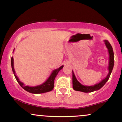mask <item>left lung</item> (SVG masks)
<instances>
[{
    "label": "left lung",
    "mask_w": 122,
    "mask_h": 122,
    "mask_svg": "<svg viewBox=\"0 0 122 122\" xmlns=\"http://www.w3.org/2000/svg\"><path fill=\"white\" fill-rule=\"evenodd\" d=\"M104 43L106 45V46L107 48L109 54V62L108 66V73L107 76L104 78V79L102 80L99 83L96 84L91 85V86H86V85H82L79 81L76 78V76L74 73L73 71H72V83H73V88L74 90L77 91H80L82 92H92L95 91H97L100 89V88L104 86L106 82L110 78L111 73L112 71L114 65V51H113L112 47L111 45L108 41L107 40H104Z\"/></svg>",
    "instance_id": "left-lung-1"
}]
</instances>
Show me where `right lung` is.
<instances>
[{"mask_svg":"<svg viewBox=\"0 0 122 122\" xmlns=\"http://www.w3.org/2000/svg\"><path fill=\"white\" fill-rule=\"evenodd\" d=\"M11 63L12 72H13L15 79H16V81H17L18 83H19V84L20 85L25 91H26L31 93H43L52 91L53 88H54V79H55L57 75H58V72H60V70L62 69L63 67H64V65H62L61 66H60L59 68H58V69L53 70L52 72H51V75H50V76L48 77V79L43 82V83L42 84L36 85V86H27V85H25L23 82H22V81H20L19 80V78H18L17 76L16 75V73H15L14 68V58L12 57H11Z\"/></svg>","mask_w":122,"mask_h":122,"instance_id":"add662e5","label":"right lung"}]
</instances>
